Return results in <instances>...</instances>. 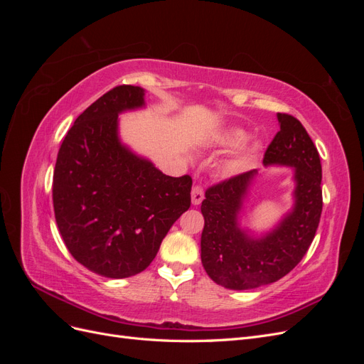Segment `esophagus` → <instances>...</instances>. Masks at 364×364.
<instances>
[{"label": "esophagus", "instance_id": "1", "mask_svg": "<svg viewBox=\"0 0 364 364\" xmlns=\"http://www.w3.org/2000/svg\"><path fill=\"white\" fill-rule=\"evenodd\" d=\"M203 200V188L200 185H194L191 190V202L193 205H200Z\"/></svg>", "mask_w": 364, "mask_h": 364}]
</instances>
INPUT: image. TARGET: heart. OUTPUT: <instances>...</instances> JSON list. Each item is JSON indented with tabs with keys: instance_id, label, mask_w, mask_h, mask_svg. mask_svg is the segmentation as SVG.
<instances>
[{
	"instance_id": "obj_1",
	"label": "heart",
	"mask_w": 364,
	"mask_h": 364,
	"mask_svg": "<svg viewBox=\"0 0 364 364\" xmlns=\"http://www.w3.org/2000/svg\"><path fill=\"white\" fill-rule=\"evenodd\" d=\"M246 138H247L246 132L240 130V129H232V130L226 132L220 141H222V144H225L228 147H237L240 144H243ZM255 155H257V147L245 149L243 151L238 153L235 158L229 159L226 164L222 165V174L225 176V178H229V176H234L240 171H243L247 165L253 161V158H255Z\"/></svg>"
}]
</instances>
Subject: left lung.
<instances>
[{
    "instance_id": "1",
    "label": "left lung",
    "mask_w": 364,
    "mask_h": 364,
    "mask_svg": "<svg viewBox=\"0 0 364 364\" xmlns=\"http://www.w3.org/2000/svg\"><path fill=\"white\" fill-rule=\"evenodd\" d=\"M279 132L264 153V165L294 167V208L266 237L238 226V213L257 170L209 186L202 202L200 240L208 277L230 290L272 284L291 272L311 246L322 214V165L313 139L297 118L278 114Z\"/></svg>"
}]
</instances>
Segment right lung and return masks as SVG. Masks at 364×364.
Instances as JSON below:
<instances>
[{"label":"right lung","instance_id":"obj_1","mask_svg":"<svg viewBox=\"0 0 364 364\" xmlns=\"http://www.w3.org/2000/svg\"><path fill=\"white\" fill-rule=\"evenodd\" d=\"M144 106V90L121 85L77 117L53 176L54 217L74 259L106 278H129L155 259L191 205L193 179L159 171L118 138V114Z\"/></svg>","mask_w":364,"mask_h":364}]
</instances>
